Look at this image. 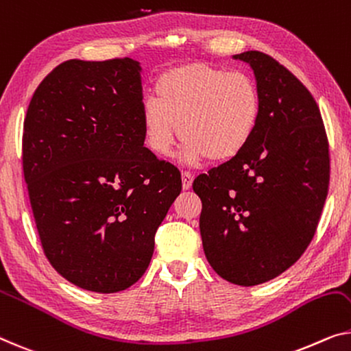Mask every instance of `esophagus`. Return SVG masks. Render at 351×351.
Masks as SVG:
<instances>
[{
  "label": "esophagus",
  "mask_w": 351,
  "mask_h": 351,
  "mask_svg": "<svg viewBox=\"0 0 351 351\" xmlns=\"http://www.w3.org/2000/svg\"><path fill=\"white\" fill-rule=\"evenodd\" d=\"M192 181H193V176L189 171H182L181 173V182H182V189L184 191H189L192 187Z\"/></svg>",
  "instance_id": "34e87169"
}]
</instances>
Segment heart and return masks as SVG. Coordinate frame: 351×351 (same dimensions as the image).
Segmentation results:
<instances>
[{"instance_id": "b5f03b06", "label": "heart", "mask_w": 351, "mask_h": 351, "mask_svg": "<svg viewBox=\"0 0 351 351\" xmlns=\"http://www.w3.org/2000/svg\"><path fill=\"white\" fill-rule=\"evenodd\" d=\"M154 91L142 104V128L146 146L159 158H169L180 134L184 164L205 158L222 164L238 158L257 132L261 97L244 72L182 64L164 72Z\"/></svg>"}]
</instances>
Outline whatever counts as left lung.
Segmentation results:
<instances>
[{"instance_id": "1", "label": "left lung", "mask_w": 351, "mask_h": 351, "mask_svg": "<svg viewBox=\"0 0 351 351\" xmlns=\"http://www.w3.org/2000/svg\"><path fill=\"white\" fill-rule=\"evenodd\" d=\"M232 58L254 71L257 132L238 158L198 176L193 191L211 268L254 287L289 269L312 241L328 195L329 151L317 102L289 69L255 50Z\"/></svg>"}]
</instances>
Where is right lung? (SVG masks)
<instances>
[{"instance_id": "add662e5", "label": "right lung", "mask_w": 351, "mask_h": 351, "mask_svg": "<svg viewBox=\"0 0 351 351\" xmlns=\"http://www.w3.org/2000/svg\"><path fill=\"white\" fill-rule=\"evenodd\" d=\"M142 67L69 60L42 80L23 125V173L45 257L72 284L129 289L145 274L181 175L145 148Z\"/></svg>"}]
</instances>
